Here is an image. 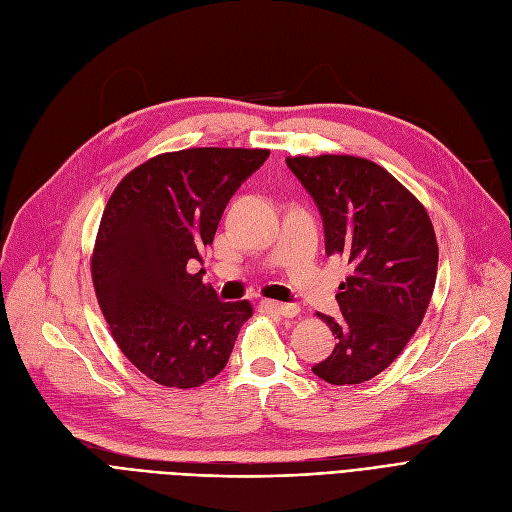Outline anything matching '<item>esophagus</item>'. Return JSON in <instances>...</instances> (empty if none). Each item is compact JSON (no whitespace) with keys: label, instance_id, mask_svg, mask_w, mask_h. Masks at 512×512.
Wrapping results in <instances>:
<instances>
[{"label":"esophagus","instance_id":"34e87169","mask_svg":"<svg viewBox=\"0 0 512 512\" xmlns=\"http://www.w3.org/2000/svg\"><path fill=\"white\" fill-rule=\"evenodd\" d=\"M261 308L272 312V314L285 316V318H293V316L299 314V308L295 304H280V301H272V299H263Z\"/></svg>","mask_w":512,"mask_h":512}]
</instances>
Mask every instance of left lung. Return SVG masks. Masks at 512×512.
<instances>
[{"label":"left lung","mask_w":512,"mask_h":512,"mask_svg":"<svg viewBox=\"0 0 512 512\" xmlns=\"http://www.w3.org/2000/svg\"><path fill=\"white\" fill-rule=\"evenodd\" d=\"M325 223L327 255L352 276L335 295L342 316H316L335 348L312 371L333 386L369 382L418 331L437 282L439 244L424 204L386 168L348 154L289 156Z\"/></svg>","instance_id":"obj_1"}]
</instances>
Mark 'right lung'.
I'll list each match as a JSON object with an SVG mask.
<instances>
[{"label":"right lung","instance_id":"right-lung-1","mask_svg":"<svg viewBox=\"0 0 512 512\" xmlns=\"http://www.w3.org/2000/svg\"><path fill=\"white\" fill-rule=\"evenodd\" d=\"M270 149L192 147L132 168L113 189L90 257L113 342L151 382L198 388L227 365L249 301L223 304L189 268Z\"/></svg>","mask_w":512,"mask_h":512}]
</instances>
